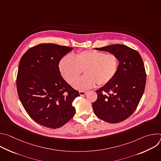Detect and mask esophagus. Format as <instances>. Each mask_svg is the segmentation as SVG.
Returning a JSON list of instances; mask_svg holds the SVG:
<instances>
[{
    "label": "esophagus",
    "instance_id": "esophagus-1",
    "mask_svg": "<svg viewBox=\"0 0 161 161\" xmlns=\"http://www.w3.org/2000/svg\"><path fill=\"white\" fill-rule=\"evenodd\" d=\"M79 93L81 96H83L87 94V92L86 91H80Z\"/></svg>",
    "mask_w": 161,
    "mask_h": 161
}]
</instances>
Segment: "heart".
Segmentation results:
<instances>
[{"label":"heart","mask_w":161,"mask_h":161,"mask_svg":"<svg viewBox=\"0 0 161 161\" xmlns=\"http://www.w3.org/2000/svg\"><path fill=\"white\" fill-rule=\"evenodd\" d=\"M119 59L113 53L97 50H85L77 53L72 58L63 57L59 62V70L64 79L73 84L82 70L86 75L73 84L78 90H84L95 86L108 84L115 76L119 68Z\"/></svg>","instance_id":"heart-1"}]
</instances>
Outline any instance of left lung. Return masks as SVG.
<instances>
[{"mask_svg": "<svg viewBox=\"0 0 161 161\" xmlns=\"http://www.w3.org/2000/svg\"><path fill=\"white\" fill-rule=\"evenodd\" d=\"M96 49L116 55L119 65L112 81L96 90L93 110L105 122H122L134 112L144 92L147 75L143 59L137 51L123 44Z\"/></svg>", "mask_w": 161, "mask_h": 161, "instance_id": "obj_1", "label": "left lung"}]
</instances>
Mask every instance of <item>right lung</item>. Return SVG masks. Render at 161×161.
Masks as SVG:
<instances>
[{
    "instance_id": "add662e5",
    "label": "right lung",
    "mask_w": 161,
    "mask_h": 161,
    "mask_svg": "<svg viewBox=\"0 0 161 161\" xmlns=\"http://www.w3.org/2000/svg\"><path fill=\"white\" fill-rule=\"evenodd\" d=\"M72 48L52 43L29 49L19 61L16 78L19 99L29 115L37 124L59 128L75 115L73 106L80 96L61 76L58 64Z\"/></svg>"
}]
</instances>
